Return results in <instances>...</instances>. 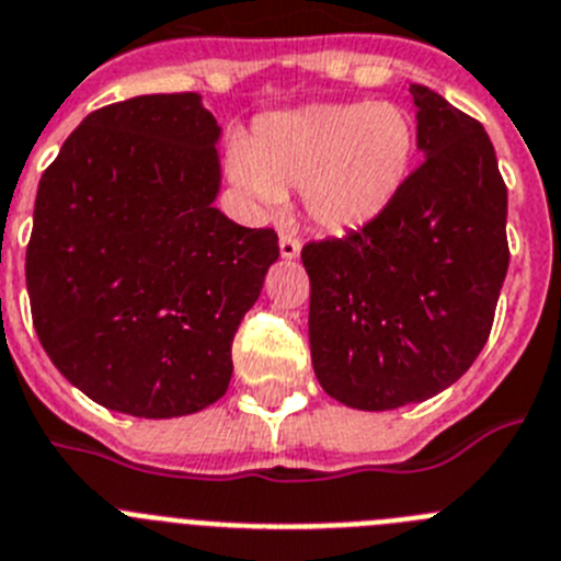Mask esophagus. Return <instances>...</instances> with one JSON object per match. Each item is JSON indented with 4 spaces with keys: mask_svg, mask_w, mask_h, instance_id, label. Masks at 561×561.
I'll use <instances>...</instances> for the list:
<instances>
[{
    "mask_svg": "<svg viewBox=\"0 0 561 561\" xmlns=\"http://www.w3.org/2000/svg\"><path fill=\"white\" fill-rule=\"evenodd\" d=\"M279 254H282V260H296V256L301 254L299 237L290 234V231H285V234L279 237Z\"/></svg>",
    "mask_w": 561,
    "mask_h": 561,
    "instance_id": "34e87169",
    "label": "esophagus"
}]
</instances>
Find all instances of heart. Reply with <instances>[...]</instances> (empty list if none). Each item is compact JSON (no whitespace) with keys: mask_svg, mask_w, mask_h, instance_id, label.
Listing matches in <instances>:
<instances>
[{"mask_svg":"<svg viewBox=\"0 0 561 561\" xmlns=\"http://www.w3.org/2000/svg\"><path fill=\"white\" fill-rule=\"evenodd\" d=\"M416 159V123L397 103H321L276 111L234 145L231 179L265 206L301 193L307 218L327 231L377 220L402 193Z\"/></svg>","mask_w":561,"mask_h":561,"instance_id":"obj_1","label":"heart"}]
</instances>
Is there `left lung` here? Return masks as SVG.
I'll return each mask as SVG.
<instances>
[{"label":"left lung","mask_w":561,"mask_h":561,"mask_svg":"<svg viewBox=\"0 0 561 561\" xmlns=\"http://www.w3.org/2000/svg\"><path fill=\"white\" fill-rule=\"evenodd\" d=\"M422 164L380 218L301 249L312 368L332 400L391 411L436 397L486 343L508 271V195L478 119L411 85Z\"/></svg>","instance_id":"obj_1"}]
</instances>
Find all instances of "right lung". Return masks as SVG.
<instances>
[{
	"mask_svg": "<svg viewBox=\"0 0 561 561\" xmlns=\"http://www.w3.org/2000/svg\"><path fill=\"white\" fill-rule=\"evenodd\" d=\"M218 142L201 94H142L89 114L44 170L24 265L33 327L108 411L186 416L229 388L231 341L279 240L215 206Z\"/></svg>",
	"mask_w": 561,
	"mask_h": 561,
	"instance_id": "obj_1",
	"label": "right lung"
}]
</instances>
